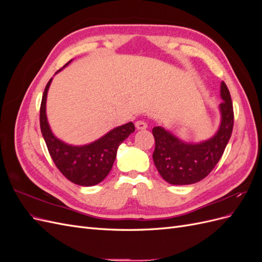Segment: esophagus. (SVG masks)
<instances>
[{
    "label": "esophagus",
    "instance_id": "obj_1",
    "mask_svg": "<svg viewBox=\"0 0 262 262\" xmlns=\"http://www.w3.org/2000/svg\"><path fill=\"white\" fill-rule=\"evenodd\" d=\"M136 128L138 130H145L147 128V123L144 120H138L136 122Z\"/></svg>",
    "mask_w": 262,
    "mask_h": 262
}]
</instances>
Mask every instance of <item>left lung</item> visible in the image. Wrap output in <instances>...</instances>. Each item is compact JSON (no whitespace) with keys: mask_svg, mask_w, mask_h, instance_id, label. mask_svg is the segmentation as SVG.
<instances>
[{"mask_svg":"<svg viewBox=\"0 0 262 262\" xmlns=\"http://www.w3.org/2000/svg\"><path fill=\"white\" fill-rule=\"evenodd\" d=\"M222 122L212 139L199 144H187L161 126H154L153 161L161 176L171 185H191L202 180L215 167L231 139L234 110L231 94L221 84Z\"/></svg>","mask_w":262,"mask_h":262,"instance_id":"obj_1","label":"left lung"}]
</instances>
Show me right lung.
Returning a JSON list of instances; mask_svg holds the SVG:
<instances>
[{"label":"right lung","instance_id":"add662e5","mask_svg":"<svg viewBox=\"0 0 262 262\" xmlns=\"http://www.w3.org/2000/svg\"><path fill=\"white\" fill-rule=\"evenodd\" d=\"M68 62L64 67H67ZM60 71V70H59ZM58 71V72H59ZM51 80L46 85L40 105V129L54 165L68 180L78 186H94L104 180L112 170L117 149L132 132L134 124L129 122L108 132L105 137L84 146H72L55 138L46 116L47 92Z\"/></svg>","mask_w":262,"mask_h":262}]
</instances>
